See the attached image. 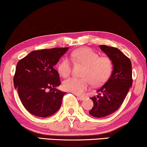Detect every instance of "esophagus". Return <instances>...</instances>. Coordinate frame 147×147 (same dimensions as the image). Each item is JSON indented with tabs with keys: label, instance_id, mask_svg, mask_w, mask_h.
Listing matches in <instances>:
<instances>
[{
	"label": "esophagus",
	"instance_id": "34e87169",
	"mask_svg": "<svg viewBox=\"0 0 147 147\" xmlns=\"http://www.w3.org/2000/svg\"><path fill=\"white\" fill-rule=\"evenodd\" d=\"M76 96H77V98L80 100H84L85 99V97L83 96H78V95H76Z\"/></svg>",
	"mask_w": 147,
	"mask_h": 147
}]
</instances>
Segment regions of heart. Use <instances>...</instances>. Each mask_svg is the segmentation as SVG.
Listing matches in <instances>:
<instances>
[{
    "instance_id": "b5f03b06",
    "label": "heart",
    "mask_w": 147,
    "mask_h": 147,
    "mask_svg": "<svg viewBox=\"0 0 147 147\" xmlns=\"http://www.w3.org/2000/svg\"><path fill=\"white\" fill-rule=\"evenodd\" d=\"M71 60L76 64L85 66L82 72V78H69L64 80L63 87L65 90L80 94L90 86H100L105 84L112 75L114 65L108 56L99 57V55L89 48H80L73 51ZM71 62L64 58L58 65V71L63 77H67L71 72Z\"/></svg>"
}]
</instances>
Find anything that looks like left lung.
<instances>
[{
    "label": "left lung",
    "instance_id": "1",
    "mask_svg": "<svg viewBox=\"0 0 147 147\" xmlns=\"http://www.w3.org/2000/svg\"><path fill=\"white\" fill-rule=\"evenodd\" d=\"M100 48L112 59L114 69L110 78L97 90L98 94L90 97L93 107L89 114L96 118L105 117L117 111L133 84L129 58L115 47L100 45Z\"/></svg>",
    "mask_w": 147,
    "mask_h": 147
}]
</instances>
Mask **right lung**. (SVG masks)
<instances>
[{"label": "right lung", "mask_w": 147, "mask_h": 147, "mask_svg": "<svg viewBox=\"0 0 147 147\" xmlns=\"http://www.w3.org/2000/svg\"><path fill=\"white\" fill-rule=\"evenodd\" d=\"M68 49L65 47L33 51L18 62L14 86L22 105L30 114L48 117L61 107L66 92L56 88L61 84V80L54 66Z\"/></svg>", "instance_id": "1"}]
</instances>
